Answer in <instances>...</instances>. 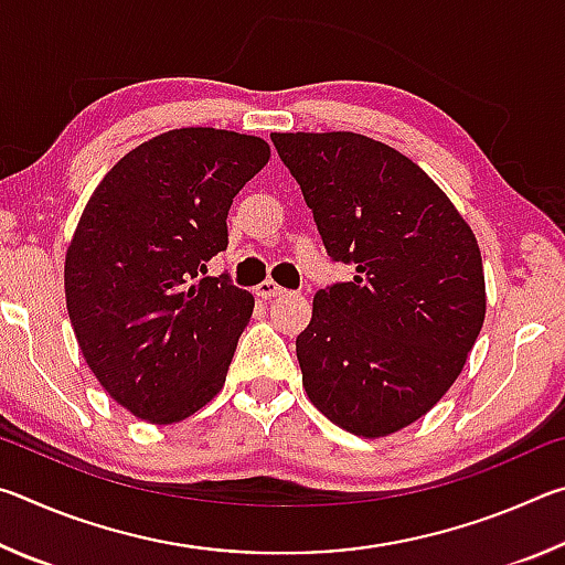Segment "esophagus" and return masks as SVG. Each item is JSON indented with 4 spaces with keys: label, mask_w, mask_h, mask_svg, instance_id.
<instances>
[{
    "label": "esophagus",
    "mask_w": 565,
    "mask_h": 565,
    "mask_svg": "<svg viewBox=\"0 0 565 565\" xmlns=\"http://www.w3.org/2000/svg\"><path fill=\"white\" fill-rule=\"evenodd\" d=\"M256 296H262V299H276V296H286V289L276 281L266 279L256 286Z\"/></svg>",
    "instance_id": "esophagus-1"
}]
</instances>
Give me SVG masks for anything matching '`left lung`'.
Instances as JSON below:
<instances>
[{
    "label": "left lung",
    "instance_id": "left-lung-1",
    "mask_svg": "<svg viewBox=\"0 0 565 565\" xmlns=\"http://www.w3.org/2000/svg\"><path fill=\"white\" fill-rule=\"evenodd\" d=\"M333 262L296 339L306 396L343 431L396 434L463 371L486 317L481 248L424 169L353 131L271 134Z\"/></svg>",
    "mask_w": 565,
    "mask_h": 565
}]
</instances>
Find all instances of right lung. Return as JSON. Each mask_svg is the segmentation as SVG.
I'll return each mask as SVG.
<instances>
[{"instance_id": "add662e5", "label": "right lung", "mask_w": 565, "mask_h": 565, "mask_svg": "<svg viewBox=\"0 0 565 565\" xmlns=\"http://www.w3.org/2000/svg\"><path fill=\"white\" fill-rule=\"evenodd\" d=\"M259 137L171 129L107 171L66 248L64 294L102 388L149 424H177L226 381L254 296L204 276L228 244L234 196L266 167Z\"/></svg>"}]
</instances>
